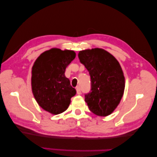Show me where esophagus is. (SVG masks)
Returning <instances> with one entry per match:
<instances>
[{
	"label": "esophagus",
	"instance_id": "obj_1",
	"mask_svg": "<svg viewBox=\"0 0 157 157\" xmlns=\"http://www.w3.org/2000/svg\"><path fill=\"white\" fill-rule=\"evenodd\" d=\"M76 89V93H77V94H81V92L80 88H79V87H77Z\"/></svg>",
	"mask_w": 157,
	"mask_h": 157
}]
</instances>
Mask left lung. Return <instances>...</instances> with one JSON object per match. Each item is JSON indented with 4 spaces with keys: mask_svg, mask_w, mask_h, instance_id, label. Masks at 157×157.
Returning a JSON list of instances; mask_svg holds the SVG:
<instances>
[{
    "mask_svg": "<svg viewBox=\"0 0 157 157\" xmlns=\"http://www.w3.org/2000/svg\"><path fill=\"white\" fill-rule=\"evenodd\" d=\"M78 56L91 78V91L85 94L90 110L98 116L111 114L120 104L125 87L120 63L110 53L99 48L81 51Z\"/></svg>",
    "mask_w": 157,
    "mask_h": 157,
    "instance_id": "left-lung-1",
    "label": "left lung"
}]
</instances>
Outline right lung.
I'll list each match as a JSON object with an SVG mask.
<instances>
[{"label":"right lung","mask_w":157,"mask_h":157,"mask_svg":"<svg viewBox=\"0 0 157 157\" xmlns=\"http://www.w3.org/2000/svg\"><path fill=\"white\" fill-rule=\"evenodd\" d=\"M75 57L74 51L53 48L42 53L33 66V95L39 106L51 114L65 111L76 93L65 75L67 67Z\"/></svg>","instance_id":"1"}]
</instances>
